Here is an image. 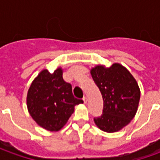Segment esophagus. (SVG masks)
Instances as JSON below:
<instances>
[{
  "label": "esophagus",
  "instance_id": "1",
  "mask_svg": "<svg viewBox=\"0 0 160 160\" xmlns=\"http://www.w3.org/2000/svg\"><path fill=\"white\" fill-rule=\"evenodd\" d=\"M83 101H84V103H85V104H87V98L86 97V96H84Z\"/></svg>",
  "mask_w": 160,
  "mask_h": 160
}]
</instances>
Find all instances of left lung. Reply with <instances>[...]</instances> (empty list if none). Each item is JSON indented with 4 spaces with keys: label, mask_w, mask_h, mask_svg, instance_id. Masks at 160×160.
Instances as JSON below:
<instances>
[{
    "label": "left lung",
    "mask_w": 160,
    "mask_h": 160,
    "mask_svg": "<svg viewBox=\"0 0 160 160\" xmlns=\"http://www.w3.org/2000/svg\"><path fill=\"white\" fill-rule=\"evenodd\" d=\"M104 101L103 113L94 122L101 130L113 133L130 122L137 111L141 92L128 70L119 63L110 68L102 65L91 70Z\"/></svg>",
    "instance_id": "8db88e82"
}]
</instances>
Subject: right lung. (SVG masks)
Segmentation results:
<instances>
[{"instance_id":"1","label":"right lung","mask_w":160,"mask_h":160,"mask_svg":"<svg viewBox=\"0 0 160 160\" xmlns=\"http://www.w3.org/2000/svg\"><path fill=\"white\" fill-rule=\"evenodd\" d=\"M27 108L33 120L49 131H58L66 124L74 106L83 100L73 97L72 86L64 81L62 69L54 73L43 69L35 78L27 93Z\"/></svg>"}]
</instances>
